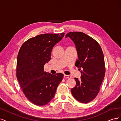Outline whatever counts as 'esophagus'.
<instances>
[{
    "instance_id": "34e87169",
    "label": "esophagus",
    "mask_w": 121,
    "mask_h": 121,
    "mask_svg": "<svg viewBox=\"0 0 121 121\" xmlns=\"http://www.w3.org/2000/svg\"><path fill=\"white\" fill-rule=\"evenodd\" d=\"M64 77L65 78H68V79H69L71 78V76H69V75H64Z\"/></svg>"
}]
</instances>
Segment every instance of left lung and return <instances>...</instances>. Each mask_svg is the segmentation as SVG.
I'll return each mask as SVG.
<instances>
[{
    "mask_svg": "<svg viewBox=\"0 0 121 121\" xmlns=\"http://www.w3.org/2000/svg\"><path fill=\"white\" fill-rule=\"evenodd\" d=\"M76 45L78 60L75 65L81 71V78H75L76 85L71 92L77 100L87 104L96 97L104 77L105 69L103 52L99 43L81 32H71L65 35Z\"/></svg>",
    "mask_w": 121,
    "mask_h": 121,
    "instance_id": "obj_1",
    "label": "left lung"
}]
</instances>
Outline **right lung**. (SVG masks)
Listing matches in <instances>:
<instances>
[{"label":"right lung","instance_id":"add662e5","mask_svg":"<svg viewBox=\"0 0 121 121\" xmlns=\"http://www.w3.org/2000/svg\"><path fill=\"white\" fill-rule=\"evenodd\" d=\"M65 33L43 34L31 38L21 46L17 54V78L29 100L38 106L49 102L64 78L61 73L52 75L44 71L51 59L53 46Z\"/></svg>","mask_w":121,"mask_h":121}]
</instances>
